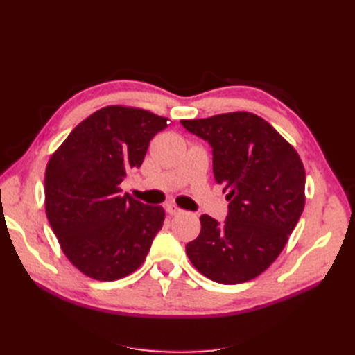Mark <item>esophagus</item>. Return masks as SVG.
I'll return each instance as SVG.
<instances>
[{
    "mask_svg": "<svg viewBox=\"0 0 355 355\" xmlns=\"http://www.w3.org/2000/svg\"><path fill=\"white\" fill-rule=\"evenodd\" d=\"M166 209V211L170 214V216H175V214H180L182 211V209H179L178 206H175V204H167V206L164 207Z\"/></svg>",
    "mask_w": 355,
    "mask_h": 355,
    "instance_id": "esophagus-1",
    "label": "esophagus"
}]
</instances>
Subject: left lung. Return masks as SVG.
I'll return each instance as SVG.
<instances>
[{
	"label": "left lung",
	"instance_id": "1",
	"mask_svg": "<svg viewBox=\"0 0 355 355\" xmlns=\"http://www.w3.org/2000/svg\"><path fill=\"white\" fill-rule=\"evenodd\" d=\"M180 124L211 146L214 180L230 201L222 223L202 214L187 254L213 282H249L277 259L304 211L302 161L271 124L250 112Z\"/></svg>",
	"mask_w": 355,
	"mask_h": 355
}]
</instances>
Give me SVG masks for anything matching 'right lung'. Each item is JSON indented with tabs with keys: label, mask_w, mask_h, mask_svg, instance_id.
I'll list each match as a JSON object with an SVG mask.
<instances>
[{
	"label": "right lung",
	"mask_w": 355,
	"mask_h": 355,
	"mask_svg": "<svg viewBox=\"0 0 355 355\" xmlns=\"http://www.w3.org/2000/svg\"><path fill=\"white\" fill-rule=\"evenodd\" d=\"M167 118L106 106L80 123L46 168V213L71 263L90 278L114 282L135 272L163 227L164 209L121 194L149 141Z\"/></svg>",
	"instance_id": "add662e5"
}]
</instances>
